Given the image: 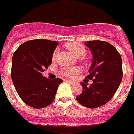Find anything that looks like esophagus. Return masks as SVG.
<instances>
[{
	"mask_svg": "<svg viewBox=\"0 0 134 134\" xmlns=\"http://www.w3.org/2000/svg\"><path fill=\"white\" fill-rule=\"evenodd\" d=\"M67 82H68L69 83H70V84H72V85H73V86H75L76 84H78L76 82L72 81H71V80H67Z\"/></svg>",
	"mask_w": 134,
	"mask_h": 134,
	"instance_id": "esophagus-1",
	"label": "esophagus"
}]
</instances>
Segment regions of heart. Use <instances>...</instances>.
Segmentation results:
<instances>
[{
    "label": "heart",
    "instance_id": "b5f03b06",
    "mask_svg": "<svg viewBox=\"0 0 134 134\" xmlns=\"http://www.w3.org/2000/svg\"><path fill=\"white\" fill-rule=\"evenodd\" d=\"M65 48L68 49L76 57L80 58L81 61H84V58L83 56L86 53V49L83 44L77 43V42H69V43L65 44ZM56 56H57V51L55 50V51L53 53L52 59L55 60L56 59ZM81 57H82V58H81ZM61 72L64 75L70 77V78H72L80 72V69L78 67H65V68H63Z\"/></svg>",
    "mask_w": 134,
    "mask_h": 134
}]
</instances>
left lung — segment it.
<instances>
[{
    "label": "left lung",
    "mask_w": 134,
    "mask_h": 134,
    "mask_svg": "<svg viewBox=\"0 0 134 134\" xmlns=\"http://www.w3.org/2000/svg\"><path fill=\"white\" fill-rule=\"evenodd\" d=\"M85 44L93 55L86 79L92 80L93 83L87 86V83H81L83 92L76 100L83 106L94 109L107 103L116 93L122 79V58L117 49L105 41H88Z\"/></svg>",
    "instance_id": "obj_1"
}]
</instances>
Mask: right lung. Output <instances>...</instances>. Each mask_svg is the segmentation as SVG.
I'll use <instances>...</instances> for the list:
<instances>
[{"label": "right lung", "mask_w": 134, "mask_h": 134, "mask_svg": "<svg viewBox=\"0 0 134 134\" xmlns=\"http://www.w3.org/2000/svg\"><path fill=\"white\" fill-rule=\"evenodd\" d=\"M59 42L32 40L23 43L14 53L12 79L22 100L29 106L42 109L53 101L62 79H48L42 72L52 63V55Z\"/></svg>", "instance_id": "add662e5"}]
</instances>
